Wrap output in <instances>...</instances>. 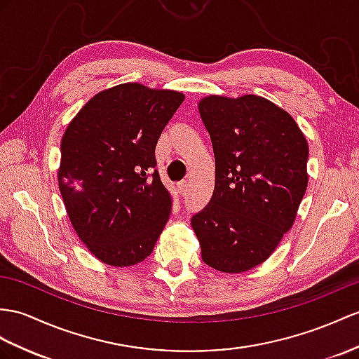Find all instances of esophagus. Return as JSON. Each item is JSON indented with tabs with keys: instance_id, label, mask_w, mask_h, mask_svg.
Masks as SVG:
<instances>
[{
	"instance_id": "34e87169",
	"label": "esophagus",
	"mask_w": 359,
	"mask_h": 359,
	"mask_svg": "<svg viewBox=\"0 0 359 359\" xmlns=\"http://www.w3.org/2000/svg\"><path fill=\"white\" fill-rule=\"evenodd\" d=\"M187 187H189V184H187V181H181V182H178V189H180V191L182 195L186 194L187 191Z\"/></svg>"
}]
</instances>
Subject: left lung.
<instances>
[{
    "instance_id": "left-lung-1",
    "label": "left lung",
    "mask_w": 359,
    "mask_h": 359,
    "mask_svg": "<svg viewBox=\"0 0 359 359\" xmlns=\"http://www.w3.org/2000/svg\"><path fill=\"white\" fill-rule=\"evenodd\" d=\"M215 154V190L194 215L201 256L243 273L273 255L308 187V142L285 109L255 94L208 95L198 104Z\"/></svg>"
}]
</instances>
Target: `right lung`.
Returning a JSON list of instances; mask_svg holds the SVG:
<instances>
[{
    "instance_id": "1",
    "label": "right lung",
    "mask_w": 359,
    "mask_h": 359,
    "mask_svg": "<svg viewBox=\"0 0 359 359\" xmlns=\"http://www.w3.org/2000/svg\"><path fill=\"white\" fill-rule=\"evenodd\" d=\"M184 94L121 83L95 94L60 142L59 190L93 255L133 266L155 247L172 196L155 170V146Z\"/></svg>"
}]
</instances>
